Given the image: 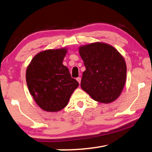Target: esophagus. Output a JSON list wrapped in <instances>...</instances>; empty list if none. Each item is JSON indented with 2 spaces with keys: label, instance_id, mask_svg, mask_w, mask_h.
I'll list each match as a JSON object with an SVG mask.
<instances>
[{
  "label": "esophagus",
  "instance_id": "1",
  "mask_svg": "<svg viewBox=\"0 0 152 152\" xmlns=\"http://www.w3.org/2000/svg\"><path fill=\"white\" fill-rule=\"evenodd\" d=\"M76 80L78 82L79 84H80V82H81V78H80V77H78V78H76Z\"/></svg>",
  "mask_w": 152,
  "mask_h": 152
}]
</instances>
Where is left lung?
<instances>
[{"instance_id":"8db88e82","label":"left lung","mask_w":152,"mask_h":152,"mask_svg":"<svg viewBox=\"0 0 152 152\" xmlns=\"http://www.w3.org/2000/svg\"><path fill=\"white\" fill-rule=\"evenodd\" d=\"M79 53L86 67L81 80L82 89L96 101H115L126 82L124 58L112 45L102 42L82 45Z\"/></svg>"}]
</instances>
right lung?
I'll return each mask as SVG.
<instances>
[{
  "label": "right lung",
  "instance_id": "obj_1",
  "mask_svg": "<svg viewBox=\"0 0 152 152\" xmlns=\"http://www.w3.org/2000/svg\"><path fill=\"white\" fill-rule=\"evenodd\" d=\"M67 51L66 48L41 51L27 68L26 81L30 94L45 111L58 112L64 109L79 86L62 64Z\"/></svg>",
  "mask_w": 152,
  "mask_h": 152
}]
</instances>
